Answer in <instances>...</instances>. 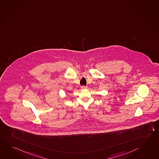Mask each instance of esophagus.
I'll list each match as a JSON object with an SVG mask.
<instances>
[{
    "label": "esophagus",
    "mask_w": 159,
    "mask_h": 159,
    "mask_svg": "<svg viewBox=\"0 0 159 159\" xmlns=\"http://www.w3.org/2000/svg\"><path fill=\"white\" fill-rule=\"evenodd\" d=\"M87 87L86 86H81V89H86Z\"/></svg>",
    "instance_id": "1"
}]
</instances>
